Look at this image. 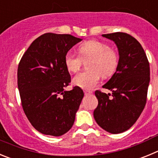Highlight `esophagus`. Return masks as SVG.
I'll list each match as a JSON object with an SVG mask.
<instances>
[{"label": "esophagus", "instance_id": "obj_1", "mask_svg": "<svg viewBox=\"0 0 158 158\" xmlns=\"http://www.w3.org/2000/svg\"><path fill=\"white\" fill-rule=\"evenodd\" d=\"M85 95H89V94H92V93H93V92L92 91H88V90H85Z\"/></svg>", "mask_w": 158, "mask_h": 158}]
</instances>
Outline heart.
<instances>
[{"label": "heart", "instance_id": "obj_1", "mask_svg": "<svg viewBox=\"0 0 158 158\" xmlns=\"http://www.w3.org/2000/svg\"><path fill=\"white\" fill-rule=\"evenodd\" d=\"M79 54L69 51L65 55V65L71 73L79 70L84 60L87 61L89 69L79 73L73 79L74 85L84 89H92L98 83L100 76L104 78L112 76L118 66V54L104 42L92 40L81 43Z\"/></svg>", "mask_w": 158, "mask_h": 158}]
</instances>
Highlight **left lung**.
<instances>
[{
    "instance_id": "obj_1",
    "label": "left lung",
    "mask_w": 158,
    "mask_h": 158,
    "mask_svg": "<svg viewBox=\"0 0 158 158\" xmlns=\"http://www.w3.org/2000/svg\"><path fill=\"white\" fill-rule=\"evenodd\" d=\"M103 36L115 42L119 59L116 72L103 86L112 94L95 92L98 106L93 116L100 127L118 134L133 126L146 106L150 63L142 45L131 35L115 32Z\"/></svg>"
}]
</instances>
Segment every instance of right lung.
Segmentation results:
<instances>
[{"label": "right lung", "instance_id": "add662e5", "mask_svg": "<svg viewBox=\"0 0 158 158\" xmlns=\"http://www.w3.org/2000/svg\"><path fill=\"white\" fill-rule=\"evenodd\" d=\"M81 41L71 35L45 33L32 42L19 61L22 107L31 124L43 135L61 136L73 125L84 93L78 86L64 90L71 81L65 55Z\"/></svg>", "mask_w": 158, "mask_h": 158}]
</instances>
